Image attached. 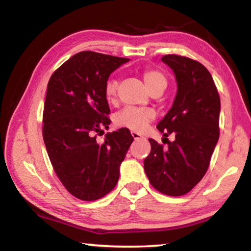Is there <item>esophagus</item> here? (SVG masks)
Here are the masks:
<instances>
[{
	"label": "esophagus",
	"mask_w": 251,
	"mask_h": 251,
	"mask_svg": "<svg viewBox=\"0 0 251 251\" xmlns=\"http://www.w3.org/2000/svg\"><path fill=\"white\" fill-rule=\"evenodd\" d=\"M130 134H131V136H133V138L135 139V141H138V139H145L141 134L137 133V131H131Z\"/></svg>",
	"instance_id": "1"
}]
</instances>
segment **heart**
Wrapping results in <instances>:
<instances>
[{
  "label": "heart",
  "mask_w": 251,
  "mask_h": 251,
  "mask_svg": "<svg viewBox=\"0 0 251 251\" xmlns=\"http://www.w3.org/2000/svg\"><path fill=\"white\" fill-rule=\"evenodd\" d=\"M143 78L146 86L151 92L156 88L165 90L167 86V78L163 73L156 70H146L143 73ZM118 83L116 79L109 78L105 85V97L108 101L115 100L117 94ZM155 118V112L151 108L133 107L128 106L122 109L115 116V125L118 127H124L133 131H143L146 126Z\"/></svg>",
  "instance_id": "1"
}]
</instances>
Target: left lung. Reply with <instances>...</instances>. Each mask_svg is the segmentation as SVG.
<instances>
[{
  "label": "left lung",
  "instance_id": "left-lung-1",
  "mask_svg": "<svg viewBox=\"0 0 251 251\" xmlns=\"http://www.w3.org/2000/svg\"><path fill=\"white\" fill-rule=\"evenodd\" d=\"M175 74L177 94L157 129L175 135L164 150L150 138L151 150L144 169L155 189L168 196L189 193L205 175L219 138L220 99L211 75L192 58L168 54L161 57Z\"/></svg>",
  "mask_w": 251,
  "mask_h": 251
}]
</instances>
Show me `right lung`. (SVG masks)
Returning a JSON list of instances; mask_svg holds the SVG:
<instances>
[{"mask_svg":"<svg viewBox=\"0 0 251 251\" xmlns=\"http://www.w3.org/2000/svg\"><path fill=\"white\" fill-rule=\"evenodd\" d=\"M129 58L79 52L50 76L43 112V139L50 163L65 188L80 201H97L116 186L120 166L134 138L127 128L105 135L109 106L105 85Z\"/></svg>","mask_w":251,"mask_h":251,"instance_id":"add662e5","label":"right lung"}]
</instances>
